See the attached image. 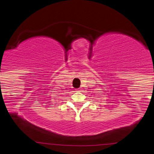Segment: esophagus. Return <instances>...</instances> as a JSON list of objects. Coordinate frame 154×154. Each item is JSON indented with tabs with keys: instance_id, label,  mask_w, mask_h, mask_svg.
Returning <instances> with one entry per match:
<instances>
[{
	"instance_id": "1",
	"label": "esophagus",
	"mask_w": 154,
	"mask_h": 154,
	"mask_svg": "<svg viewBox=\"0 0 154 154\" xmlns=\"http://www.w3.org/2000/svg\"><path fill=\"white\" fill-rule=\"evenodd\" d=\"M79 90V91H81V90H80V89H78Z\"/></svg>"
}]
</instances>
